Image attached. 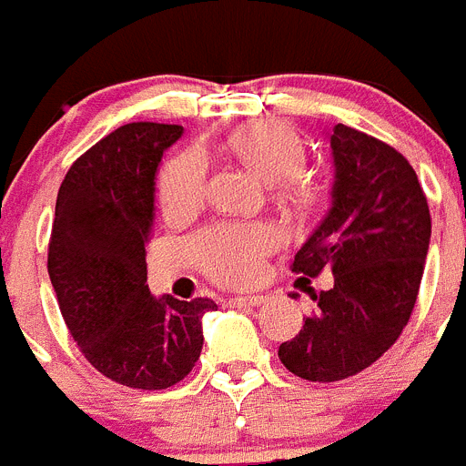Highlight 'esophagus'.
<instances>
[{"label":"esophagus","mask_w":466,"mask_h":466,"mask_svg":"<svg viewBox=\"0 0 466 466\" xmlns=\"http://www.w3.org/2000/svg\"><path fill=\"white\" fill-rule=\"evenodd\" d=\"M263 296H233L228 299V306L240 308V306H261Z\"/></svg>","instance_id":"34e87169"}]
</instances>
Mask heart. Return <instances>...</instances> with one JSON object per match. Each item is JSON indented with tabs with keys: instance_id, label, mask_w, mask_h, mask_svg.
I'll return each instance as SVG.
<instances>
[{
	"instance_id": "b5f03b06",
	"label": "heart",
	"mask_w": 466,
	"mask_h": 466,
	"mask_svg": "<svg viewBox=\"0 0 466 466\" xmlns=\"http://www.w3.org/2000/svg\"><path fill=\"white\" fill-rule=\"evenodd\" d=\"M228 151L263 184H278L291 200H308L310 188L296 175L306 160V147L299 135L279 123H258L238 130L228 139ZM205 193V160L198 151H184L166 163L158 177L163 212L179 217L196 209ZM275 242L266 224H221L203 230L191 242L193 254L214 279L245 284L257 275L258 258Z\"/></svg>"
}]
</instances>
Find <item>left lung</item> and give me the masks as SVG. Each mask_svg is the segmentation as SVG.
<instances>
[{
  "instance_id": "obj_1",
  "label": "left lung",
  "mask_w": 466,
  "mask_h": 466,
  "mask_svg": "<svg viewBox=\"0 0 466 466\" xmlns=\"http://www.w3.org/2000/svg\"><path fill=\"white\" fill-rule=\"evenodd\" d=\"M331 205L296 252L291 270L333 287L278 355L294 376L333 382L380 360L409 324L431 238L427 198L390 144L343 123L329 133ZM299 294H291L296 299Z\"/></svg>"
}]
</instances>
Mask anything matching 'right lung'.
<instances>
[{
	"label": "right lung",
	"mask_w": 466,
	"mask_h": 466,
	"mask_svg": "<svg viewBox=\"0 0 466 466\" xmlns=\"http://www.w3.org/2000/svg\"><path fill=\"white\" fill-rule=\"evenodd\" d=\"M182 126L126 123L90 147L57 191L48 275L86 360L133 390H167L203 350L212 299H156L147 249L156 217V172Z\"/></svg>",
	"instance_id": "right-lung-1"
}]
</instances>
